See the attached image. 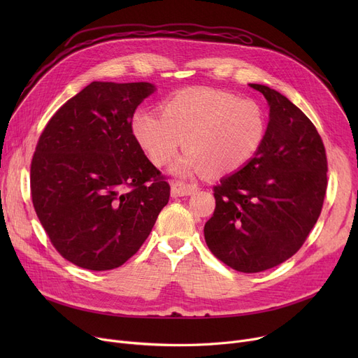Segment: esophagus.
Returning <instances> with one entry per match:
<instances>
[{
  "mask_svg": "<svg viewBox=\"0 0 358 358\" xmlns=\"http://www.w3.org/2000/svg\"><path fill=\"white\" fill-rule=\"evenodd\" d=\"M197 184H189L184 181H173L171 182V196L173 197H182V196H190L197 192Z\"/></svg>",
  "mask_w": 358,
  "mask_h": 358,
  "instance_id": "34e87169",
  "label": "esophagus"
}]
</instances>
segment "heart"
Returning <instances> with one entry per match:
<instances>
[{
	"label": "heart",
	"mask_w": 358,
	"mask_h": 358,
	"mask_svg": "<svg viewBox=\"0 0 358 358\" xmlns=\"http://www.w3.org/2000/svg\"><path fill=\"white\" fill-rule=\"evenodd\" d=\"M131 131L154 165L171 162L184 141L189 152L174 166L177 174L222 177L236 173L257 155L266 138L267 117L254 100L196 87L168 97L161 115L138 110Z\"/></svg>",
	"instance_id": "heart-1"
}]
</instances>
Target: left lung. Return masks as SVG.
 Wrapping results in <instances>:
<instances>
[{"label": "left lung", "instance_id": "1", "mask_svg": "<svg viewBox=\"0 0 358 358\" xmlns=\"http://www.w3.org/2000/svg\"><path fill=\"white\" fill-rule=\"evenodd\" d=\"M264 94L270 120L257 155L213 187L216 208L204 224L212 254L241 273H259L293 257L321 215L328 162L305 113L283 94Z\"/></svg>", "mask_w": 358, "mask_h": 358}]
</instances>
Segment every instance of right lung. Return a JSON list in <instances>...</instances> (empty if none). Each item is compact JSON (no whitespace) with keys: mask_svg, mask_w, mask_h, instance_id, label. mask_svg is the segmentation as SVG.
<instances>
[{"mask_svg":"<svg viewBox=\"0 0 358 358\" xmlns=\"http://www.w3.org/2000/svg\"><path fill=\"white\" fill-rule=\"evenodd\" d=\"M149 83L94 81L48 122L30 165L31 201L52 245L81 268L123 266L149 236L169 184L131 131Z\"/></svg>","mask_w":358,"mask_h":358,"instance_id":"obj_1","label":"right lung"}]
</instances>
